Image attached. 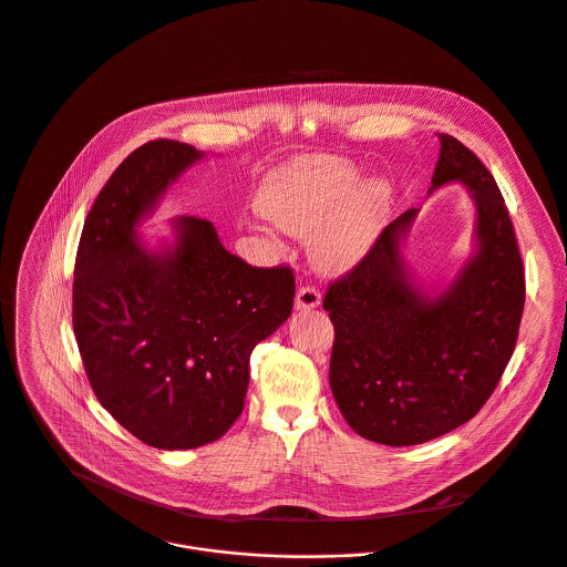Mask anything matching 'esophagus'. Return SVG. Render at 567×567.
<instances>
[{
    "label": "esophagus",
    "mask_w": 567,
    "mask_h": 567,
    "mask_svg": "<svg viewBox=\"0 0 567 567\" xmlns=\"http://www.w3.org/2000/svg\"><path fill=\"white\" fill-rule=\"evenodd\" d=\"M319 303H321V292L315 286H303L297 290V297H295L297 310H312Z\"/></svg>",
    "instance_id": "obj_1"
}]
</instances>
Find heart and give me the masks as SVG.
<instances>
[{
    "instance_id": "obj_1",
    "label": "heart",
    "mask_w": 567,
    "mask_h": 567,
    "mask_svg": "<svg viewBox=\"0 0 567 567\" xmlns=\"http://www.w3.org/2000/svg\"><path fill=\"white\" fill-rule=\"evenodd\" d=\"M359 171L339 159H297L277 171L259 193V210L295 237H312L319 268L354 266L381 235L392 206L385 179L359 184Z\"/></svg>"
}]
</instances>
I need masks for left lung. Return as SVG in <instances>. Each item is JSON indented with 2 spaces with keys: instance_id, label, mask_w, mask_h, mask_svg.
<instances>
[{
  "instance_id": "8db88e82",
  "label": "left lung",
  "mask_w": 567,
  "mask_h": 567,
  "mask_svg": "<svg viewBox=\"0 0 567 567\" xmlns=\"http://www.w3.org/2000/svg\"><path fill=\"white\" fill-rule=\"evenodd\" d=\"M439 140L432 188H470L476 255L441 297H423L401 259L416 215L405 210L323 299L337 405L357 434L383 445L425 443L470 421L514 352L525 303L523 261L494 177L458 140Z\"/></svg>"
}]
</instances>
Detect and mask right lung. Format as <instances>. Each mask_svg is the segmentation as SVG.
<instances>
[{
    "mask_svg": "<svg viewBox=\"0 0 567 567\" xmlns=\"http://www.w3.org/2000/svg\"><path fill=\"white\" fill-rule=\"evenodd\" d=\"M204 153L153 140L97 195L73 279V330L100 403L159 450L217 441L244 410L255 346L292 312L290 266L255 268L228 252L208 219L173 221L175 248L135 237L162 193Z\"/></svg>",
    "mask_w": 567,
    "mask_h": 567,
    "instance_id": "obj_1",
    "label": "right lung"
}]
</instances>
